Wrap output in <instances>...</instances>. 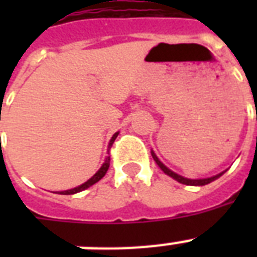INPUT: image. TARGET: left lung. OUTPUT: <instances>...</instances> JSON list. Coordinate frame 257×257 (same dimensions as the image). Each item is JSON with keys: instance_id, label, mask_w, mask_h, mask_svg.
<instances>
[{"instance_id": "left-lung-1", "label": "left lung", "mask_w": 257, "mask_h": 257, "mask_svg": "<svg viewBox=\"0 0 257 257\" xmlns=\"http://www.w3.org/2000/svg\"><path fill=\"white\" fill-rule=\"evenodd\" d=\"M151 153H152V157H153V160L156 161V164L159 165L161 168V171L164 172L165 175H168L169 177H172V179H175L176 181H179V183L181 184H185V185H197V187H200V185H207V184L212 183V181H215L216 179H219L220 176L223 175L224 172H221V173H219V175H216V176H212V177H207V179H187V177H184V176H180L177 175V173H175L173 171H171V169L168 168V167H165L163 163H161L160 160H159V157L156 156V153L153 152V151H151Z\"/></svg>"}]
</instances>
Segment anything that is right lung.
<instances>
[{"mask_svg":"<svg viewBox=\"0 0 257 257\" xmlns=\"http://www.w3.org/2000/svg\"><path fill=\"white\" fill-rule=\"evenodd\" d=\"M117 136H118V132L114 133V135L112 136V139H110V141H109V148L112 147L113 141L116 140ZM109 164H110V156H106L105 161L102 163V165H101V168L98 169V171H97L96 173H94V175H93L92 177L88 180V181H85V183L81 184V185H78V187L73 188V189H68V191L58 192V195H74V193H77V192H81V191H84V189H86V188L92 187L93 184H96L97 181H100V180L104 177L105 173H106V171H108V168H109Z\"/></svg>","mask_w":257,"mask_h":257,"instance_id":"right-lung-1","label":"right lung"}]
</instances>
